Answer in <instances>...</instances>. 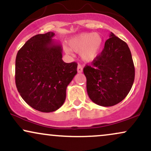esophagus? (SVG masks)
<instances>
[{
	"instance_id": "1",
	"label": "esophagus",
	"mask_w": 151,
	"mask_h": 151,
	"mask_svg": "<svg viewBox=\"0 0 151 151\" xmlns=\"http://www.w3.org/2000/svg\"><path fill=\"white\" fill-rule=\"evenodd\" d=\"M83 66L81 65L78 64V68H77V70H78V73H82L83 72Z\"/></svg>"
}]
</instances>
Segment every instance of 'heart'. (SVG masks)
<instances>
[{"label":"heart","instance_id":"obj_1","mask_svg":"<svg viewBox=\"0 0 151 151\" xmlns=\"http://www.w3.org/2000/svg\"><path fill=\"white\" fill-rule=\"evenodd\" d=\"M102 38L99 34L86 32L73 37L68 41L71 48L65 47L66 54H71L72 50L80 51V56L83 61H93L100 54L102 46Z\"/></svg>","mask_w":151,"mask_h":151}]
</instances>
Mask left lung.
Wrapping results in <instances>:
<instances>
[{
  "mask_svg": "<svg viewBox=\"0 0 151 151\" xmlns=\"http://www.w3.org/2000/svg\"><path fill=\"white\" fill-rule=\"evenodd\" d=\"M83 73L88 95L94 103L103 107L118 104L129 94L135 77L127 44L111 32L101 54L86 65Z\"/></svg>",
  "mask_w": 151,
  "mask_h": 151,
  "instance_id": "obj_1",
  "label": "left lung"
}]
</instances>
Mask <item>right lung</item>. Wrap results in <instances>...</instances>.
I'll use <instances>...</instances> for the list:
<instances>
[{"label":"right lung","instance_id":"add662e5","mask_svg":"<svg viewBox=\"0 0 151 151\" xmlns=\"http://www.w3.org/2000/svg\"><path fill=\"white\" fill-rule=\"evenodd\" d=\"M49 32L30 38L15 60V84L22 98L42 112H51L64 103L66 88L77 74L76 62L62 60L61 45Z\"/></svg>","mask_w":151,"mask_h":151}]
</instances>
